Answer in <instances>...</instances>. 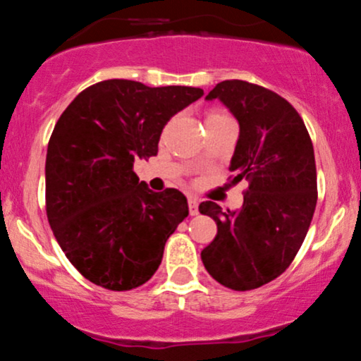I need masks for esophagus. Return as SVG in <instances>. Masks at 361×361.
I'll list each match as a JSON object with an SVG mask.
<instances>
[{
	"label": "esophagus",
	"mask_w": 361,
	"mask_h": 361,
	"mask_svg": "<svg viewBox=\"0 0 361 361\" xmlns=\"http://www.w3.org/2000/svg\"><path fill=\"white\" fill-rule=\"evenodd\" d=\"M188 207H190V214H192V216H197V214H199V200L193 199V197H190Z\"/></svg>",
	"instance_id": "1"
}]
</instances>
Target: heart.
Here are the masks:
<instances>
[{
    "label": "heart",
    "mask_w": 361,
    "mask_h": 361,
    "mask_svg": "<svg viewBox=\"0 0 361 361\" xmlns=\"http://www.w3.org/2000/svg\"><path fill=\"white\" fill-rule=\"evenodd\" d=\"M212 114H219V113H212Z\"/></svg>",
    "instance_id": "obj_1"
}]
</instances>
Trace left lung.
I'll use <instances>...</instances> for the list:
<instances>
[{
	"instance_id": "left-lung-1",
	"label": "left lung",
	"mask_w": 361,
	"mask_h": 361,
	"mask_svg": "<svg viewBox=\"0 0 361 361\" xmlns=\"http://www.w3.org/2000/svg\"><path fill=\"white\" fill-rule=\"evenodd\" d=\"M238 120L231 157L233 183L248 181L240 211L202 202L217 235L200 253L217 283L248 291L283 274L302 247L317 205L314 145L307 126L286 99L265 87L224 80L207 94Z\"/></svg>"
}]
</instances>
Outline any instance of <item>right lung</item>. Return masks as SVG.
Masks as SVG:
<instances>
[{"mask_svg": "<svg viewBox=\"0 0 361 361\" xmlns=\"http://www.w3.org/2000/svg\"><path fill=\"white\" fill-rule=\"evenodd\" d=\"M202 96L197 87L113 78L87 87L59 116L46 156L47 221L90 283L128 291L159 267L188 202L176 188L149 190L133 162L156 156L166 123Z\"/></svg>", "mask_w": 361, "mask_h": 361, "instance_id": "right-lung-1", "label": "right lung"}]
</instances>
